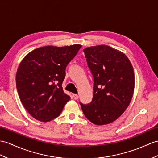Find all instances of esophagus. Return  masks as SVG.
Returning a JSON list of instances; mask_svg holds the SVG:
<instances>
[{
  "label": "esophagus",
  "instance_id": "34e87169",
  "mask_svg": "<svg viewBox=\"0 0 158 158\" xmlns=\"http://www.w3.org/2000/svg\"><path fill=\"white\" fill-rule=\"evenodd\" d=\"M73 98H74L75 100H77L78 98V95L76 94H73Z\"/></svg>",
  "mask_w": 158,
  "mask_h": 158
}]
</instances>
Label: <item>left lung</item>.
Returning <instances> with one entry per match:
<instances>
[{
  "label": "left lung",
  "instance_id": "1",
  "mask_svg": "<svg viewBox=\"0 0 158 158\" xmlns=\"http://www.w3.org/2000/svg\"><path fill=\"white\" fill-rule=\"evenodd\" d=\"M84 52L93 75V97L81 108L85 117L97 125L109 124L120 117L131 101L135 87L133 68L119 50L105 45L92 46Z\"/></svg>",
  "mask_w": 158,
  "mask_h": 158
}]
</instances>
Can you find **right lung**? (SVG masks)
Listing matches in <instances>:
<instances>
[{"label": "right lung", "mask_w": 158, "mask_h": 158, "mask_svg": "<svg viewBox=\"0 0 158 158\" xmlns=\"http://www.w3.org/2000/svg\"><path fill=\"white\" fill-rule=\"evenodd\" d=\"M82 45H48L27 54L17 69L16 85L21 102L31 116L48 122L60 114L70 97L61 84L66 68Z\"/></svg>", "instance_id": "right-lung-1"}]
</instances>
